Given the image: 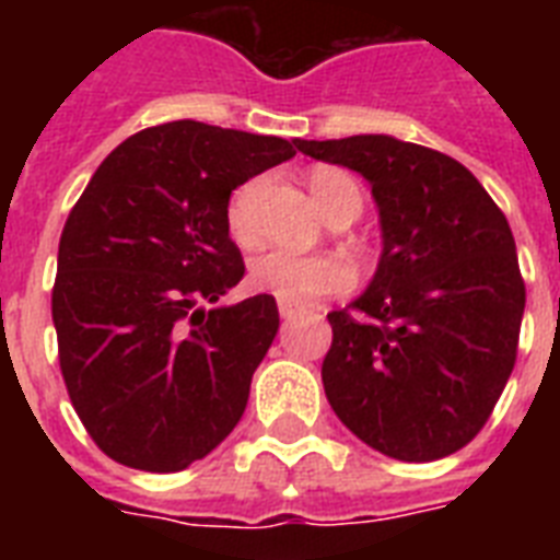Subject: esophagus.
<instances>
[{"label":"esophagus","mask_w":560,"mask_h":560,"mask_svg":"<svg viewBox=\"0 0 560 560\" xmlns=\"http://www.w3.org/2000/svg\"><path fill=\"white\" fill-rule=\"evenodd\" d=\"M279 314H281V319H284V323H290V319H296L299 316V311L293 305H284V302H281L279 305Z\"/></svg>","instance_id":"obj_1"}]
</instances>
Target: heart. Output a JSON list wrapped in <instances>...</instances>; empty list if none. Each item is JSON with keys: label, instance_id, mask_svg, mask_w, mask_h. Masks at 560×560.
I'll use <instances>...</instances> for the list:
<instances>
[{"label": "heart", "instance_id": "b5f03b06", "mask_svg": "<svg viewBox=\"0 0 560 560\" xmlns=\"http://www.w3.org/2000/svg\"><path fill=\"white\" fill-rule=\"evenodd\" d=\"M261 183H249L235 194L229 206V229L241 241L255 235V202ZM316 209L325 218H358L363 211V188L351 174L340 168H316L307 179ZM249 284L270 293L284 305L307 307L325 296H337L354 284V270L340 255H296L288 249H270L249 264Z\"/></svg>", "mask_w": 560, "mask_h": 560}]
</instances>
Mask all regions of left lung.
<instances>
[{
  "mask_svg": "<svg viewBox=\"0 0 560 560\" xmlns=\"http://www.w3.org/2000/svg\"><path fill=\"white\" fill-rule=\"evenodd\" d=\"M358 171L383 253L349 311L328 314V404L360 442L400 462L451 456L482 430L517 360L526 284L509 220L462 162L395 136L296 139Z\"/></svg>",
  "mask_w": 560,
  "mask_h": 560,
  "instance_id": "obj_1",
  "label": "left lung"
}]
</instances>
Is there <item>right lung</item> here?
Instances as JSON below:
<instances>
[{
  "instance_id": "right-lung-1",
  "label": "right lung",
  "mask_w": 560,
  "mask_h": 560,
  "mask_svg": "<svg viewBox=\"0 0 560 560\" xmlns=\"http://www.w3.org/2000/svg\"><path fill=\"white\" fill-rule=\"evenodd\" d=\"M290 156L279 136L168 121L118 144L69 211L51 319L74 412L109 459L174 474L244 416L276 299L202 305L244 279L229 197Z\"/></svg>"
}]
</instances>
